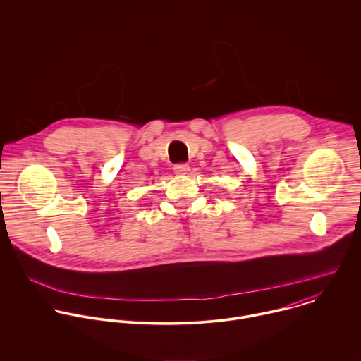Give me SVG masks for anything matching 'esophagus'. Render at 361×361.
Instances as JSON below:
<instances>
[{
    "label": "esophagus",
    "instance_id": "1",
    "mask_svg": "<svg viewBox=\"0 0 361 361\" xmlns=\"http://www.w3.org/2000/svg\"><path fill=\"white\" fill-rule=\"evenodd\" d=\"M173 170H174L176 174L184 176V174H187V173L190 171V167H188L187 164H176V166L173 167Z\"/></svg>",
    "mask_w": 361,
    "mask_h": 361
}]
</instances>
